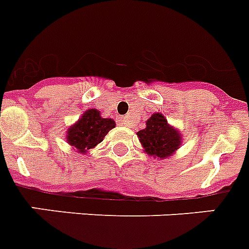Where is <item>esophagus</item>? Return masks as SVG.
<instances>
[{
  "instance_id": "esophagus-1",
  "label": "esophagus",
  "mask_w": 249,
  "mask_h": 249,
  "mask_svg": "<svg viewBox=\"0 0 249 249\" xmlns=\"http://www.w3.org/2000/svg\"><path fill=\"white\" fill-rule=\"evenodd\" d=\"M119 122L122 123V124H128V123H130V119H128V117H122V118L119 119Z\"/></svg>"
}]
</instances>
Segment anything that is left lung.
Returning <instances> with one entry per match:
<instances>
[{
	"instance_id": "left-lung-1",
	"label": "left lung",
	"mask_w": 249,
	"mask_h": 249,
	"mask_svg": "<svg viewBox=\"0 0 249 249\" xmlns=\"http://www.w3.org/2000/svg\"><path fill=\"white\" fill-rule=\"evenodd\" d=\"M140 142L144 145L148 154L159 158H166L178 148L180 135L168 126L167 119L160 113L153 114L146 121V127L137 132Z\"/></svg>"
}]
</instances>
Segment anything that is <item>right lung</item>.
Here are the masks:
<instances>
[{
  "label": "right lung",
  "mask_w": 249,
  "mask_h": 249,
  "mask_svg": "<svg viewBox=\"0 0 249 249\" xmlns=\"http://www.w3.org/2000/svg\"><path fill=\"white\" fill-rule=\"evenodd\" d=\"M113 119L103 118L96 109L85 112L82 118L68 131V142L83 153L103 141L109 131L114 128Z\"/></svg>",
  "instance_id": "obj_1"
}]
</instances>
